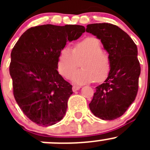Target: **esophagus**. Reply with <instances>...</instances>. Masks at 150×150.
<instances>
[{
  "label": "esophagus",
  "mask_w": 150,
  "mask_h": 150,
  "mask_svg": "<svg viewBox=\"0 0 150 150\" xmlns=\"http://www.w3.org/2000/svg\"><path fill=\"white\" fill-rule=\"evenodd\" d=\"M81 88V86H72V91H73L74 92L76 91L79 90V89Z\"/></svg>",
  "instance_id": "obj_1"
}]
</instances>
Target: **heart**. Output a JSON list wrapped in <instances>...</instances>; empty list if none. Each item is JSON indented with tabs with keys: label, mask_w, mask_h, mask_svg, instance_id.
I'll use <instances>...</instances> for the list:
<instances>
[{
	"label": "heart",
	"mask_w": 150,
	"mask_h": 150,
	"mask_svg": "<svg viewBox=\"0 0 150 150\" xmlns=\"http://www.w3.org/2000/svg\"><path fill=\"white\" fill-rule=\"evenodd\" d=\"M82 60L81 70L74 72L77 66V61ZM57 69L65 78H69L76 84L102 82L110 72L111 60L109 54L102 50L99 39L88 37L76 42L73 49L69 46L62 48L57 61Z\"/></svg>",
	"instance_id": "heart-1"
}]
</instances>
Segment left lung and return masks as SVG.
<instances>
[{"mask_svg":"<svg viewBox=\"0 0 150 150\" xmlns=\"http://www.w3.org/2000/svg\"><path fill=\"white\" fill-rule=\"evenodd\" d=\"M86 32L100 39L111 60L108 77L96 87L89 107L102 120H115L125 112L137 97L141 72L137 45L112 24H91Z\"/></svg>","mask_w":150,"mask_h":150,"instance_id":"obj_1","label":"left lung"}]
</instances>
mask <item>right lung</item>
<instances>
[{
  "label": "right lung",
  "mask_w": 150,
  "mask_h": 150,
  "mask_svg": "<svg viewBox=\"0 0 150 150\" xmlns=\"http://www.w3.org/2000/svg\"><path fill=\"white\" fill-rule=\"evenodd\" d=\"M81 25L33 27L21 35L11 54L9 66L16 103L31 121L41 126L62 119L73 92L57 71V61L67 41L77 40Z\"/></svg>",
  "instance_id": "add662e5"
}]
</instances>
